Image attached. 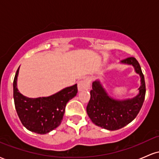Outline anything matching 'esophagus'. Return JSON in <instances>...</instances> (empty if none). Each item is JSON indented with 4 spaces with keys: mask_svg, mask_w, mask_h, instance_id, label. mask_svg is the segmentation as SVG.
Returning a JSON list of instances; mask_svg holds the SVG:
<instances>
[{
    "mask_svg": "<svg viewBox=\"0 0 159 159\" xmlns=\"http://www.w3.org/2000/svg\"><path fill=\"white\" fill-rule=\"evenodd\" d=\"M90 80L89 78H84V79L81 80L78 82V88L79 91H83V90H88L89 87H90Z\"/></svg>",
    "mask_w": 159,
    "mask_h": 159,
    "instance_id": "esophagus-1",
    "label": "esophagus"
}]
</instances>
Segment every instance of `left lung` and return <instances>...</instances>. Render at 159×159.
I'll return each mask as SVG.
<instances>
[{
  "label": "left lung",
  "instance_id": "left-lung-1",
  "mask_svg": "<svg viewBox=\"0 0 159 159\" xmlns=\"http://www.w3.org/2000/svg\"><path fill=\"white\" fill-rule=\"evenodd\" d=\"M122 63L134 66L136 72L140 75L141 85L139 94L132 99L115 100L107 96L100 82L96 81L93 83L90 99L87 106V113L93 123L111 131L117 130L130 123L138 116L145 98V80L138 61L129 57Z\"/></svg>",
  "mask_w": 159,
  "mask_h": 159
}]
</instances>
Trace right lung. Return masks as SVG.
Segmentation results:
<instances>
[{
	"label": "right lung",
	"instance_id": "1",
	"mask_svg": "<svg viewBox=\"0 0 159 159\" xmlns=\"http://www.w3.org/2000/svg\"><path fill=\"white\" fill-rule=\"evenodd\" d=\"M18 68L13 81V98L16 112L22 125L29 131L46 134L61 125L66 105L78 93L77 84L66 87L48 97L27 98L16 87Z\"/></svg>",
	"mask_w": 159,
	"mask_h": 159
}]
</instances>
